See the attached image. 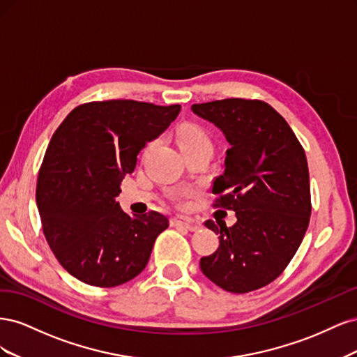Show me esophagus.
I'll return each instance as SVG.
<instances>
[{
    "label": "esophagus",
    "mask_w": 357,
    "mask_h": 357,
    "mask_svg": "<svg viewBox=\"0 0 357 357\" xmlns=\"http://www.w3.org/2000/svg\"><path fill=\"white\" fill-rule=\"evenodd\" d=\"M171 225L172 226H183V228H186L192 232L201 229V222L199 220L189 218V215H185V214L174 215V218L171 219Z\"/></svg>",
    "instance_id": "esophagus-1"
}]
</instances>
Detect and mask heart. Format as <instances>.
Instances as JSON below:
<instances>
[{"instance_id": "1", "label": "heart", "mask_w": 357, "mask_h": 357, "mask_svg": "<svg viewBox=\"0 0 357 357\" xmlns=\"http://www.w3.org/2000/svg\"><path fill=\"white\" fill-rule=\"evenodd\" d=\"M177 142H178L180 149H185V147L198 144L202 142H208V138H207V135H205L202 129L188 125V126H181L177 131Z\"/></svg>"}]
</instances>
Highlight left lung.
<instances>
[{
    "instance_id": "obj_1",
    "label": "left lung",
    "mask_w": 357,
    "mask_h": 357,
    "mask_svg": "<svg viewBox=\"0 0 357 357\" xmlns=\"http://www.w3.org/2000/svg\"><path fill=\"white\" fill-rule=\"evenodd\" d=\"M192 112L218 126L229 149L215 177L213 207L235 211L236 222L207 220L219 235L201 271L231 294L261 289L282 274L307 232L311 215L304 147L282 114L259 100L226 98L193 104Z\"/></svg>"
}]
</instances>
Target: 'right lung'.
<instances>
[{"instance_id":"right-lung-1","label":"right lung","mask_w":357,"mask_h":357,"mask_svg":"<svg viewBox=\"0 0 357 357\" xmlns=\"http://www.w3.org/2000/svg\"><path fill=\"white\" fill-rule=\"evenodd\" d=\"M180 109L134 100L86 102L53 134L38 172L37 207L53 255L80 282L114 287L146 268L168 218L129 215L116 197L139 150Z\"/></svg>"}]
</instances>
